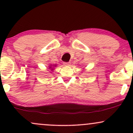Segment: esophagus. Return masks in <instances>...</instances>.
Returning a JSON list of instances; mask_svg holds the SVG:
<instances>
[{
  "instance_id": "esophagus-1",
  "label": "esophagus",
  "mask_w": 133,
  "mask_h": 133,
  "mask_svg": "<svg viewBox=\"0 0 133 133\" xmlns=\"http://www.w3.org/2000/svg\"><path fill=\"white\" fill-rule=\"evenodd\" d=\"M63 64H64V65H66V66H68V65H71V62H63Z\"/></svg>"
}]
</instances>
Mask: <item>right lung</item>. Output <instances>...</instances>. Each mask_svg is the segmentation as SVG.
<instances>
[{"mask_svg": "<svg viewBox=\"0 0 133 133\" xmlns=\"http://www.w3.org/2000/svg\"><path fill=\"white\" fill-rule=\"evenodd\" d=\"M56 65H52L51 64V65H50V66H49V69H51L52 71H53V69H54V67H56Z\"/></svg>", "mask_w": 133, "mask_h": 133, "instance_id": "right-lung-1", "label": "right lung"}]
</instances>
